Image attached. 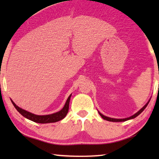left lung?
Listing matches in <instances>:
<instances>
[{
  "mask_svg": "<svg viewBox=\"0 0 159 159\" xmlns=\"http://www.w3.org/2000/svg\"><path fill=\"white\" fill-rule=\"evenodd\" d=\"M150 99H149V100L147 102V104H145V105H144L143 107H142V108L141 109H139L138 112L135 113V114H133V116H130V117H128V118H110V117L106 116H104V115H103L102 114H101V113L99 112V111H98V112H99V114L101 116V117H102V118H103V119L106 120H109V121H111V122H123V121H126V120H128L133 119V118H134L135 117L138 116H139V114H140L141 113H142V111H143L145 109V108H146V107H147L148 104H149V101H150Z\"/></svg>",
  "mask_w": 159,
  "mask_h": 159,
  "instance_id": "1",
  "label": "left lung"
}]
</instances>
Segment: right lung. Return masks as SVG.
Listing matches in <instances>:
<instances>
[{
	"label": "right lung",
	"instance_id": "obj_1",
	"mask_svg": "<svg viewBox=\"0 0 159 159\" xmlns=\"http://www.w3.org/2000/svg\"><path fill=\"white\" fill-rule=\"evenodd\" d=\"M71 94L67 98L66 102L62 109L60 111H59L56 113H54L52 114L48 115H36L32 113L26 111V110L20 108V107L16 105L15 103L11 99V102L13 105L15 107V109L17 110V111L23 116L24 117L27 118L29 120H31L32 121L36 122L38 123H55L57 121H60L61 119L66 116L67 113L69 111V102L70 99H71Z\"/></svg>",
	"mask_w": 159,
	"mask_h": 159
}]
</instances>
